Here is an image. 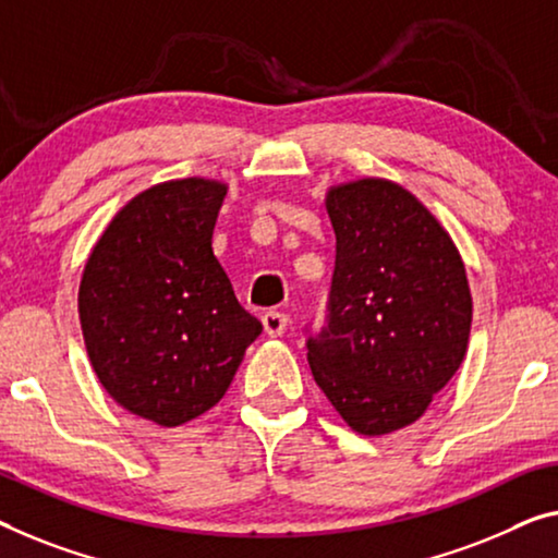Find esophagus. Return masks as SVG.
<instances>
[{
  "mask_svg": "<svg viewBox=\"0 0 558 558\" xmlns=\"http://www.w3.org/2000/svg\"><path fill=\"white\" fill-rule=\"evenodd\" d=\"M263 328L270 338L282 336V332H286V328H288V315L280 313V311H268L263 315Z\"/></svg>",
  "mask_w": 558,
  "mask_h": 558,
  "instance_id": "1",
  "label": "esophagus"
}]
</instances>
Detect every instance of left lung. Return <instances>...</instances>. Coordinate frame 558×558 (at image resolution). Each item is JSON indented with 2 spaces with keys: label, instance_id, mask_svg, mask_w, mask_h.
Here are the masks:
<instances>
[{
  "label": "left lung",
  "instance_id": "8db88e82",
  "mask_svg": "<svg viewBox=\"0 0 558 558\" xmlns=\"http://www.w3.org/2000/svg\"><path fill=\"white\" fill-rule=\"evenodd\" d=\"M336 232L328 326L307 338L315 384L355 434L386 436L421 418L469 348L473 301L446 228L384 178L332 185Z\"/></svg>",
  "mask_w": 558,
  "mask_h": 558
}]
</instances>
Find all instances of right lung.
Masks as SVG:
<instances>
[{
    "instance_id": "right-lung-1",
    "label": "right lung",
    "mask_w": 558,
    "mask_h": 558,
    "mask_svg": "<svg viewBox=\"0 0 558 558\" xmlns=\"http://www.w3.org/2000/svg\"><path fill=\"white\" fill-rule=\"evenodd\" d=\"M228 185H153L110 220L80 280V323L99 384L124 411L174 428L226 396L260 320L213 253Z\"/></svg>"
}]
</instances>
